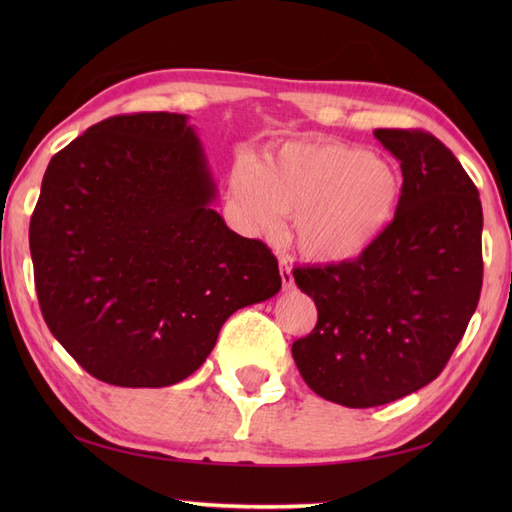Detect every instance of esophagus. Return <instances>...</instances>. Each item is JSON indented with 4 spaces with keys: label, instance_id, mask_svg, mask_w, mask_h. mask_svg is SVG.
<instances>
[{
    "label": "esophagus",
    "instance_id": "esophagus-1",
    "mask_svg": "<svg viewBox=\"0 0 512 512\" xmlns=\"http://www.w3.org/2000/svg\"><path fill=\"white\" fill-rule=\"evenodd\" d=\"M279 273H281V281H284V290H292L295 288V279H292V273H290V266L286 259H279Z\"/></svg>",
    "mask_w": 512,
    "mask_h": 512
}]
</instances>
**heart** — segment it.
Wrapping results in <instances>:
<instances>
[{
    "instance_id": "heart-1",
    "label": "heart",
    "mask_w": 512,
    "mask_h": 512,
    "mask_svg": "<svg viewBox=\"0 0 512 512\" xmlns=\"http://www.w3.org/2000/svg\"><path fill=\"white\" fill-rule=\"evenodd\" d=\"M231 198L250 235L275 237L295 215L299 250L314 262L347 264L367 255L394 226L402 178L387 158L339 140H286L264 162L239 158Z\"/></svg>"
}]
</instances>
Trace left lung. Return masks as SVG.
Masks as SVG:
<instances>
[{
    "label": "left lung",
    "mask_w": 512,
    "mask_h": 512,
    "mask_svg": "<svg viewBox=\"0 0 512 512\" xmlns=\"http://www.w3.org/2000/svg\"><path fill=\"white\" fill-rule=\"evenodd\" d=\"M400 162L394 226L356 262L295 268L319 321L292 343L308 387L343 407L387 405L436 380L482 290V202L436 136L376 129Z\"/></svg>",
    "instance_id": "8db88e82"
}]
</instances>
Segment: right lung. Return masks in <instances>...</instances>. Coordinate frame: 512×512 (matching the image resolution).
<instances>
[{
  "label": "right lung",
  "instance_id": "right-lung-1",
  "mask_svg": "<svg viewBox=\"0 0 512 512\" xmlns=\"http://www.w3.org/2000/svg\"><path fill=\"white\" fill-rule=\"evenodd\" d=\"M215 195L184 114L105 118L52 156L30 255L43 319L85 372L176 385L233 312L277 295L275 255L233 233Z\"/></svg>",
  "mask_w": 512,
  "mask_h": 512
}]
</instances>
